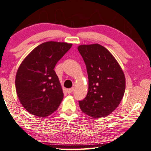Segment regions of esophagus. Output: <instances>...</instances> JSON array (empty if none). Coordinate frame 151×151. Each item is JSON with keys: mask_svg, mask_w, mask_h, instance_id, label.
<instances>
[{"mask_svg": "<svg viewBox=\"0 0 151 151\" xmlns=\"http://www.w3.org/2000/svg\"><path fill=\"white\" fill-rule=\"evenodd\" d=\"M73 91H74V88L67 89V90H66V92H67V93H68V94H70V93L73 92Z\"/></svg>", "mask_w": 151, "mask_h": 151, "instance_id": "34e87169", "label": "esophagus"}]
</instances>
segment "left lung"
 Instances as JSON below:
<instances>
[{
	"mask_svg": "<svg viewBox=\"0 0 151 151\" xmlns=\"http://www.w3.org/2000/svg\"><path fill=\"white\" fill-rule=\"evenodd\" d=\"M78 50L86 63L89 80L87 96L78 102L81 109L94 118L109 116L124 96V72L113 55L101 44H83Z\"/></svg>",
	"mask_w": 151,
	"mask_h": 151,
	"instance_id": "8db88e82",
	"label": "left lung"
}]
</instances>
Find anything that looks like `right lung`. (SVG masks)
Returning <instances> with one entry per match:
<instances>
[{
	"label": "right lung",
	"mask_w": 151,
	"mask_h": 151,
	"mask_svg": "<svg viewBox=\"0 0 151 151\" xmlns=\"http://www.w3.org/2000/svg\"><path fill=\"white\" fill-rule=\"evenodd\" d=\"M73 44L50 41L37 46L23 59L16 75L17 96L24 109L40 118L51 115L63 98L54 70Z\"/></svg>",
	"instance_id": "1"
}]
</instances>
